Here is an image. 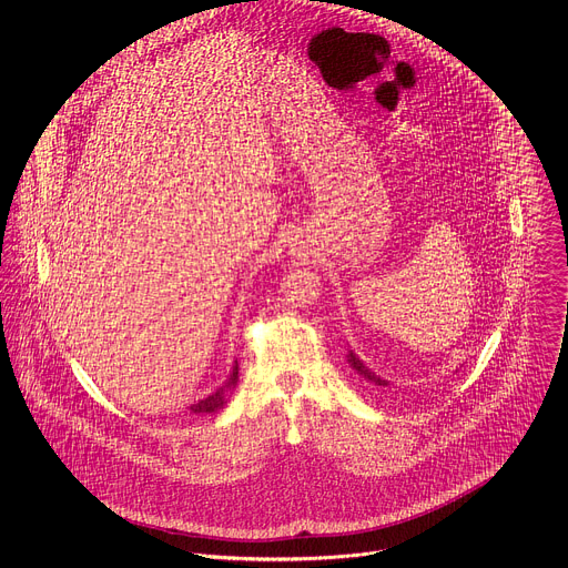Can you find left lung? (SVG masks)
Segmentation results:
<instances>
[{"label": "left lung", "instance_id": "1", "mask_svg": "<svg viewBox=\"0 0 568 568\" xmlns=\"http://www.w3.org/2000/svg\"><path fill=\"white\" fill-rule=\"evenodd\" d=\"M346 362L351 364V368L373 388V390H377V393H384V390H388L390 388V382L388 379H384V377H379L377 373H373L353 351H348L346 353Z\"/></svg>", "mask_w": 568, "mask_h": 568}]
</instances>
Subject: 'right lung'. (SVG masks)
<instances>
[{"mask_svg":"<svg viewBox=\"0 0 568 568\" xmlns=\"http://www.w3.org/2000/svg\"><path fill=\"white\" fill-rule=\"evenodd\" d=\"M235 384H237V362H233V368H231L226 382H224L215 393H211L209 397H204V399L191 404V414H195V416H206V414H217L220 409H224L226 402H229V395H231L233 388H235Z\"/></svg>","mask_w":568,"mask_h":568,"instance_id":"1","label":"right lung"}]
</instances>
